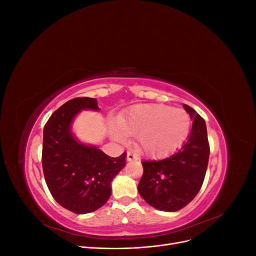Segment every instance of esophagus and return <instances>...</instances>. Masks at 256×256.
<instances>
[{"instance_id": "obj_1", "label": "esophagus", "mask_w": 256, "mask_h": 256, "mask_svg": "<svg viewBox=\"0 0 256 256\" xmlns=\"http://www.w3.org/2000/svg\"><path fill=\"white\" fill-rule=\"evenodd\" d=\"M136 157L131 152H127V161H132L134 160Z\"/></svg>"}]
</instances>
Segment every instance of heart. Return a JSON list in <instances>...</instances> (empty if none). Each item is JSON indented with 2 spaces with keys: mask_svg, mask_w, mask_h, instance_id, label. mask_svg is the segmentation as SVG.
<instances>
[{
  "mask_svg": "<svg viewBox=\"0 0 256 256\" xmlns=\"http://www.w3.org/2000/svg\"><path fill=\"white\" fill-rule=\"evenodd\" d=\"M111 136L124 141V134L136 136V144L147 156L164 157L176 152L186 141L191 128L189 114L164 104H138L120 116Z\"/></svg>",
  "mask_w": 256,
  "mask_h": 256,
  "instance_id": "heart-1",
  "label": "heart"
}]
</instances>
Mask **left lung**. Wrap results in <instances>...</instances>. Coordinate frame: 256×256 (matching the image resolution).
I'll use <instances>...</instances> for the list:
<instances>
[{"label": "left lung", "instance_id": "8db88e82", "mask_svg": "<svg viewBox=\"0 0 256 256\" xmlns=\"http://www.w3.org/2000/svg\"><path fill=\"white\" fill-rule=\"evenodd\" d=\"M192 122L188 140L172 156L144 160L138 191L147 204L164 212H177L188 205L202 187L209 159L205 120L184 104Z\"/></svg>", "mask_w": 256, "mask_h": 256}]
</instances>
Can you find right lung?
Here are the masks:
<instances>
[{"label": "right lung", "mask_w": 256, "mask_h": 256, "mask_svg": "<svg viewBox=\"0 0 256 256\" xmlns=\"http://www.w3.org/2000/svg\"><path fill=\"white\" fill-rule=\"evenodd\" d=\"M82 110L98 111L97 99L74 98L54 112L44 128L42 170L56 202L74 214H88L111 196V182L126 164V152L108 156L98 147L81 143L72 132Z\"/></svg>", "instance_id": "add662e5"}]
</instances>
